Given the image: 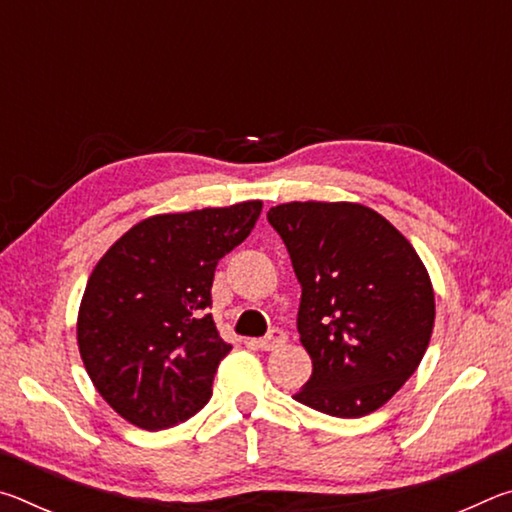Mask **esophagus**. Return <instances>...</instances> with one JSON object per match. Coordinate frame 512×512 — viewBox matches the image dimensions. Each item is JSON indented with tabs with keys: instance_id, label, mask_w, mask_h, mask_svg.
<instances>
[{
	"instance_id": "obj_1",
	"label": "esophagus",
	"mask_w": 512,
	"mask_h": 512,
	"mask_svg": "<svg viewBox=\"0 0 512 512\" xmlns=\"http://www.w3.org/2000/svg\"><path fill=\"white\" fill-rule=\"evenodd\" d=\"M253 345H257L259 350H266V352H271V350H277V348H282L284 343H287V334L282 332V329H271V332H268L264 339H257V341H250Z\"/></svg>"
}]
</instances>
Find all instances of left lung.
<instances>
[{
  "label": "left lung",
  "instance_id": "left-lung-1",
  "mask_svg": "<svg viewBox=\"0 0 512 512\" xmlns=\"http://www.w3.org/2000/svg\"><path fill=\"white\" fill-rule=\"evenodd\" d=\"M266 216L302 287L298 332L314 366L293 397L334 418L377 411L420 366L433 332L420 255L361 203L293 201Z\"/></svg>",
  "mask_w": 512,
  "mask_h": 512
}]
</instances>
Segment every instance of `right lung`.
I'll list each match as a JSON object with an SVG mask.
<instances>
[{
    "instance_id": "1",
    "label": "right lung",
    "mask_w": 512,
    "mask_h": 512,
    "mask_svg": "<svg viewBox=\"0 0 512 512\" xmlns=\"http://www.w3.org/2000/svg\"><path fill=\"white\" fill-rule=\"evenodd\" d=\"M262 214V201L155 214L103 255L83 291L76 341L94 388L121 418L169 429L203 409L232 350L210 314L214 268Z\"/></svg>"
}]
</instances>
